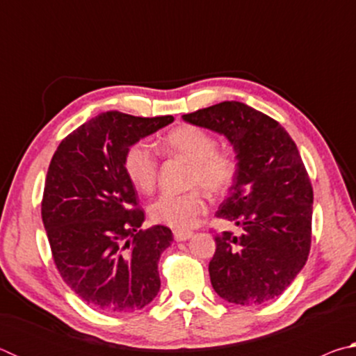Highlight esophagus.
Returning <instances> with one entry per match:
<instances>
[{"mask_svg": "<svg viewBox=\"0 0 356 356\" xmlns=\"http://www.w3.org/2000/svg\"><path fill=\"white\" fill-rule=\"evenodd\" d=\"M193 237V232L190 231H176L174 232V238L177 240V242H185V240H188Z\"/></svg>", "mask_w": 356, "mask_h": 356, "instance_id": "esophagus-1", "label": "esophagus"}]
</instances>
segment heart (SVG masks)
Wrapping results in <instances>:
<instances>
[{
  "mask_svg": "<svg viewBox=\"0 0 356 356\" xmlns=\"http://www.w3.org/2000/svg\"><path fill=\"white\" fill-rule=\"evenodd\" d=\"M163 149L190 161L193 166L190 186H201L209 195H222L236 180V159L231 154L218 150V140L201 127L182 125L174 129L163 140ZM124 170L136 190L152 191L159 171L155 150L146 143L130 146L124 156ZM204 213L206 201L196 190L184 195L163 193L149 206L150 220L177 231L193 227Z\"/></svg>",
  "mask_w": 356,
  "mask_h": 356,
  "instance_id": "heart-1",
  "label": "heart"
}]
</instances>
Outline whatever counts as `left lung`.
Listing matches in <instances>:
<instances>
[{
	"mask_svg": "<svg viewBox=\"0 0 356 356\" xmlns=\"http://www.w3.org/2000/svg\"><path fill=\"white\" fill-rule=\"evenodd\" d=\"M182 119L225 136L237 159L236 180L216 216L242 234H216L209 264L215 292L242 306L280 297L311 248L314 196L297 146L275 119L242 102H221Z\"/></svg>",
	"mask_w": 356,
	"mask_h": 356,
	"instance_id": "obj_1",
	"label": "left lung"
}]
</instances>
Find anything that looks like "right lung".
Wrapping results in <instances>:
<instances>
[{
  "mask_svg": "<svg viewBox=\"0 0 356 356\" xmlns=\"http://www.w3.org/2000/svg\"><path fill=\"white\" fill-rule=\"evenodd\" d=\"M172 120L102 113L64 138L48 166L42 221L51 254L65 284L94 309L134 312L160 291L159 261L172 232L140 229L144 212L124 156Z\"/></svg>",
  "mask_w": 356,
  "mask_h": 356,
  "instance_id": "obj_1",
  "label": "right lung"
}]
</instances>
